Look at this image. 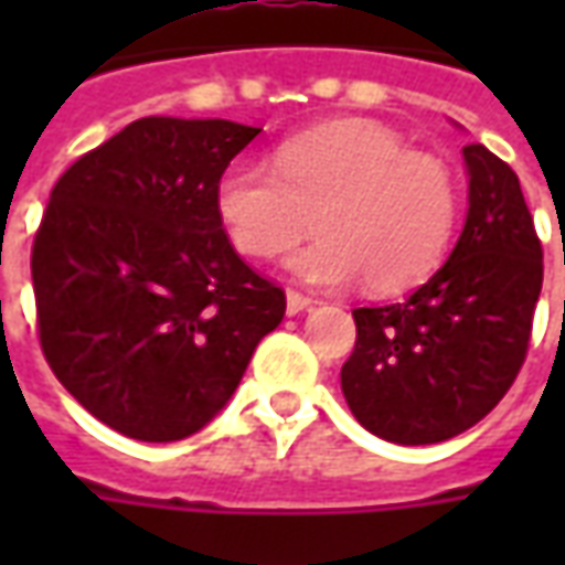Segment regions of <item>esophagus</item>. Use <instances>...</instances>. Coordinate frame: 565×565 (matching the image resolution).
I'll return each instance as SVG.
<instances>
[{"label": "esophagus", "mask_w": 565, "mask_h": 565, "mask_svg": "<svg viewBox=\"0 0 565 565\" xmlns=\"http://www.w3.org/2000/svg\"><path fill=\"white\" fill-rule=\"evenodd\" d=\"M315 299L306 294H299V290H287V315H299V311H306Z\"/></svg>", "instance_id": "34e87169"}]
</instances>
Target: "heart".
<instances>
[{
  "label": "heart",
  "instance_id": "heart-1",
  "mask_svg": "<svg viewBox=\"0 0 565 565\" xmlns=\"http://www.w3.org/2000/svg\"><path fill=\"white\" fill-rule=\"evenodd\" d=\"M214 209L247 259L294 250L315 221L320 238L290 259L306 281L363 278L391 296L426 281L448 254L460 193L445 162L412 150L396 129L342 120L281 141L271 169L235 160L217 178Z\"/></svg>",
  "mask_w": 565,
  "mask_h": 565
}]
</instances>
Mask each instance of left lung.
I'll list each match as a JSON object with an SVG mask.
<instances>
[{
	"instance_id": "left-lung-1",
	"label": "left lung",
	"mask_w": 565,
	"mask_h": 565,
	"mask_svg": "<svg viewBox=\"0 0 565 565\" xmlns=\"http://www.w3.org/2000/svg\"><path fill=\"white\" fill-rule=\"evenodd\" d=\"M469 214L448 263L415 294L354 308L342 393L369 433L436 445L490 415L518 379L539 294L542 242L509 162L462 148Z\"/></svg>"
}]
</instances>
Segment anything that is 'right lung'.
Returning <instances> with one entry per match:
<instances>
[{"instance_id":"1","label":"right lung","mask_w":565,"mask_h":565,"mask_svg":"<svg viewBox=\"0 0 565 565\" xmlns=\"http://www.w3.org/2000/svg\"><path fill=\"white\" fill-rule=\"evenodd\" d=\"M257 127L141 117L60 174L32 242L47 366L139 441L193 436L230 403L287 296L235 254L214 186Z\"/></svg>"}]
</instances>
